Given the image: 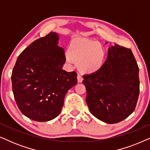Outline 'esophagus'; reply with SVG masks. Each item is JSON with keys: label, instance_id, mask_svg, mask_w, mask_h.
<instances>
[{"label": "esophagus", "instance_id": "esophagus-1", "mask_svg": "<svg viewBox=\"0 0 150 150\" xmlns=\"http://www.w3.org/2000/svg\"><path fill=\"white\" fill-rule=\"evenodd\" d=\"M77 79H78V82H79V83H82V82H83V76H82L81 74H78Z\"/></svg>", "mask_w": 150, "mask_h": 150}]
</instances>
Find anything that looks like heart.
I'll return each instance as SVG.
<instances>
[{"mask_svg":"<svg viewBox=\"0 0 150 150\" xmlns=\"http://www.w3.org/2000/svg\"><path fill=\"white\" fill-rule=\"evenodd\" d=\"M65 59L70 65L78 63L82 72L94 74L103 67L106 52L100 42L85 38H77L69 44Z\"/></svg>","mask_w":150,"mask_h":150,"instance_id":"obj_1","label":"heart"}]
</instances>
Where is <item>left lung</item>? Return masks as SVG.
Here are the masks:
<instances>
[{"mask_svg": "<svg viewBox=\"0 0 150 150\" xmlns=\"http://www.w3.org/2000/svg\"><path fill=\"white\" fill-rule=\"evenodd\" d=\"M83 78L86 102L98 120L115 124L134 110L139 95V67L130 49L117 44L108 48L103 67Z\"/></svg>", "mask_w": 150, "mask_h": 150, "instance_id": "obj_1", "label": "left lung"}]
</instances>
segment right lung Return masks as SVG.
<instances>
[{"label": "right lung", "mask_w": 150, "mask_h": 150, "mask_svg": "<svg viewBox=\"0 0 150 150\" xmlns=\"http://www.w3.org/2000/svg\"><path fill=\"white\" fill-rule=\"evenodd\" d=\"M58 42L55 32L35 40L18 56L12 71L16 104L24 115L37 122L57 117L65 94L77 83L76 71L63 69L65 57Z\"/></svg>", "instance_id": "add662e5"}]
</instances>
